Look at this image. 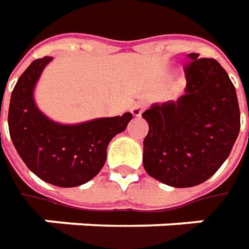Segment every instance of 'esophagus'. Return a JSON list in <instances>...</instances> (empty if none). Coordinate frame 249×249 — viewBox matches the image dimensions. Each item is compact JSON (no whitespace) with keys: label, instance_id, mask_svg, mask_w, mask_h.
Returning a JSON list of instances; mask_svg holds the SVG:
<instances>
[{"label":"esophagus","instance_id":"obj_1","mask_svg":"<svg viewBox=\"0 0 249 249\" xmlns=\"http://www.w3.org/2000/svg\"><path fill=\"white\" fill-rule=\"evenodd\" d=\"M144 108H145V102H142V101H137V102L131 107L130 112L133 113V116L139 118V116H141V113H142Z\"/></svg>","mask_w":249,"mask_h":249}]
</instances>
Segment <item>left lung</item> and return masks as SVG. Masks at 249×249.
Instances as JSON below:
<instances>
[{
  "instance_id": "obj_1",
  "label": "left lung",
  "mask_w": 249,
  "mask_h": 249,
  "mask_svg": "<svg viewBox=\"0 0 249 249\" xmlns=\"http://www.w3.org/2000/svg\"><path fill=\"white\" fill-rule=\"evenodd\" d=\"M187 59L186 94L175 102L154 104L142 113L149 126L144 169L177 188L198 186L213 176L240 133L238 100L229 74L212 58L193 53Z\"/></svg>"
}]
</instances>
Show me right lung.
<instances>
[{
    "instance_id": "right-lung-1",
    "label": "right lung",
    "mask_w": 249,
    "mask_h": 249,
    "mask_svg": "<svg viewBox=\"0 0 249 249\" xmlns=\"http://www.w3.org/2000/svg\"><path fill=\"white\" fill-rule=\"evenodd\" d=\"M51 61V56L36 59L19 77L9 102V134L19 157L36 176L58 187L82 186L100 173L109 141L124 131L133 115L126 112L77 124L47 118L37 108L33 92Z\"/></svg>"
}]
</instances>
